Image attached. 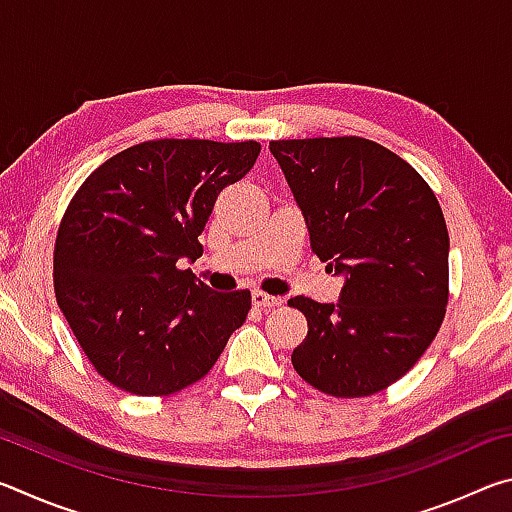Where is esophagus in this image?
Returning <instances> with one entry per match:
<instances>
[{
  "mask_svg": "<svg viewBox=\"0 0 512 512\" xmlns=\"http://www.w3.org/2000/svg\"><path fill=\"white\" fill-rule=\"evenodd\" d=\"M253 305H255V307H259V309L280 307V305H282V298L268 296V293H262V291H253Z\"/></svg>",
  "mask_w": 512,
  "mask_h": 512,
  "instance_id": "1",
  "label": "esophagus"
}]
</instances>
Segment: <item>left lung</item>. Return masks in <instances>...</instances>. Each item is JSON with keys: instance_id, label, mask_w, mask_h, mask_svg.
<instances>
[{"instance_id": "obj_1", "label": "left lung", "mask_w": 512, "mask_h": 512, "mask_svg": "<svg viewBox=\"0 0 512 512\" xmlns=\"http://www.w3.org/2000/svg\"><path fill=\"white\" fill-rule=\"evenodd\" d=\"M271 153L311 250L345 277L336 305L289 300L309 325L293 368L334 397L384 391L418 363L447 311L449 235L438 198L409 162L363 137L277 140Z\"/></svg>"}]
</instances>
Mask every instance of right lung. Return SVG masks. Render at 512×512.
Wrapping results in <instances>:
<instances>
[{
    "instance_id": "1",
    "label": "right lung",
    "mask_w": 512,
    "mask_h": 512,
    "mask_svg": "<svg viewBox=\"0 0 512 512\" xmlns=\"http://www.w3.org/2000/svg\"><path fill=\"white\" fill-rule=\"evenodd\" d=\"M257 142L153 140L112 155L69 201L54 291L94 370L162 397L212 370L244 325L250 291L216 293L189 268L216 196L253 169Z\"/></svg>"
}]
</instances>
